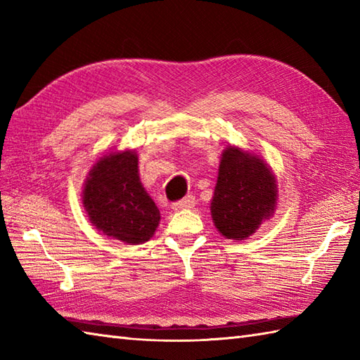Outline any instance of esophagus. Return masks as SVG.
Returning a JSON list of instances; mask_svg holds the SVG:
<instances>
[{
    "instance_id": "1",
    "label": "esophagus",
    "mask_w": 360,
    "mask_h": 360,
    "mask_svg": "<svg viewBox=\"0 0 360 360\" xmlns=\"http://www.w3.org/2000/svg\"><path fill=\"white\" fill-rule=\"evenodd\" d=\"M195 207V198L193 196H186L182 198L181 201L173 204V210H186V209H193Z\"/></svg>"
}]
</instances>
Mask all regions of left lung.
<instances>
[{"mask_svg":"<svg viewBox=\"0 0 360 360\" xmlns=\"http://www.w3.org/2000/svg\"><path fill=\"white\" fill-rule=\"evenodd\" d=\"M277 178L254 151L227 145L210 201L213 224L227 240H248L277 207Z\"/></svg>","mask_w":360,"mask_h":360,"instance_id":"left-lung-1","label":"left lung"}]
</instances>
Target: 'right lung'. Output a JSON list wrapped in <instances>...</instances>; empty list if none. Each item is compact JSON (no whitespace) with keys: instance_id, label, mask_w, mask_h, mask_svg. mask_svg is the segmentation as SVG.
Instances as JSON below:
<instances>
[{"instance_id":"obj_1","label":"right lung","mask_w":360,"mask_h":360,"mask_svg":"<svg viewBox=\"0 0 360 360\" xmlns=\"http://www.w3.org/2000/svg\"><path fill=\"white\" fill-rule=\"evenodd\" d=\"M82 202L94 229L125 244L147 243L160 221L159 209L141 182L134 150L98 158L83 184Z\"/></svg>"}]
</instances>
